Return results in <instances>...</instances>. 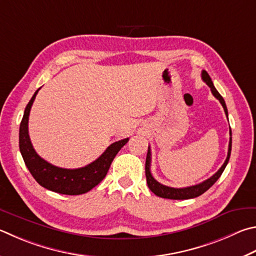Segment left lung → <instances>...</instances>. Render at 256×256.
Returning a JSON list of instances; mask_svg holds the SVG:
<instances>
[{"label":"left lung","mask_w":256,"mask_h":256,"mask_svg":"<svg viewBox=\"0 0 256 256\" xmlns=\"http://www.w3.org/2000/svg\"><path fill=\"white\" fill-rule=\"evenodd\" d=\"M202 80L205 82L209 87H210V90L212 92V95L220 102L222 108H224V110H225V114L228 116V112H227L225 100H224V98H222L220 92H217L215 86H214V84L212 82V78L209 77V75H208L206 70L202 72ZM230 134L232 136V131H230ZM230 151H232V138H230L228 153H227V158H226V160L224 162V164L220 166V170H218L215 174L212 176L209 179L202 181V184L190 186V187H186V188H172V187H168V186H164V184H162L160 182H158V181L154 178H153V176L151 174V170H150V166H151V150H150V146H148V154H146V184H148V188H150L151 192L154 194H156L158 197L166 198V199H176V200H180V199L182 200V199L196 198L198 196H200V194H202L205 192H207V190L210 188L218 180V178H220V176H222V171L225 170L227 164H228V160H230Z\"/></svg>","instance_id":"left-lung-1"}]
</instances>
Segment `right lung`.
<instances>
[{"mask_svg":"<svg viewBox=\"0 0 256 256\" xmlns=\"http://www.w3.org/2000/svg\"><path fill=\"white\" fill-rule=\"evenodd\" d=\"M39 90L26 105L18 132V146L26 168L36 182L51 192L62 194H82L90 192L105 178L115 156L128 143V138L112 143L98 159L82 168L64 169L49 164L36 152L28 131L30 110Z\"/></svg>","mask_w":256,"mask_h":256,"instance_id":"1","label":"right lung"}]
</instances>
